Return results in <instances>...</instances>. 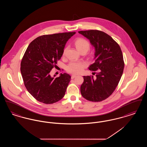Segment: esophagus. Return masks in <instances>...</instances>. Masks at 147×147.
Wrapping results in <instances>:
<instances>
[{"instance_id":"esophagus-1","label":"esophagus","mask_w":147,"mask_h":147,"mask_svg":"<svg viewBox=\"0 0 147 147\" xmlns=\"http://www.w3.org/2000/svg\"><path fill=\"white\" fill-rule=\"evenodd\" d=\"M76 76H77V75H76V74H72L71 76V79H74L75 77H76Z\"/></svg>"}]
</instances>
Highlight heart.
I'll use <instances>...</instances> for the list:
<instances>
[{"label": "heart", "mask_w": 147, "mask_h": 147, "mask_svg": "<svg viewBox=\"0 0 147 147\" xmlns=\"http://www.w3.org/2000/svg\"><path fill=\"white\" fill-rule=\"evenodd\" d=\"M75 45L76 46L77 49L79 51L85 50L87 52L90 47V45L89 42L85 39L82 38H77V40L75 41ZM66 50H67L66 48L64 49V52H63L64 54L65 53ZM85 66V64L83 62H78V61H71L67 65L66 67V69L68 72L71 73L78 74L80 73L82 70H83Z\"/></svg>", "instance_id": "1"}]
</instances>
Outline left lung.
Returning a JSON list of instances; mask_svg holds the SVG:
<instances>
[{"label":"left lung","mask_w":147,"mask_h":147,"mask_svg":"<svg viewBox=\"0 0 147 147\" xmlns=\"http://www.w3.org/2000/svg\"><path fill=\"white\" fill-rule=\"evenodd\" d=\"M78 32L89 40L95 49V62L89 67L95 77L84 76L80 86L85 99L98 102L109 98L115 91L123 74L124 61L122 51L112 37L96 30Z\"/></svg>","instance_id":"left-lung-1"}]
</instances>
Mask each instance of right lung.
I'll use <instances>...</instances> for the list:
<instances>
[{"mask_svg": "<svg viewBox=\"0 0 147 147\" xmlns=\"http://www.w3.org/2000/svg\"><path fill=\"white\" fill-rule=\"evenodd\" d=\"M75 34L42 35L28 45L21 61L20 70L26 88L37 101L51 104L64 97L71 77L61 73L55 78L49 73L63 55L66 43Z\"/></svg>", "mask_w": 147, "mask_h": 147, "instance_id": "1", "label": "right lung"}]
</instances>
